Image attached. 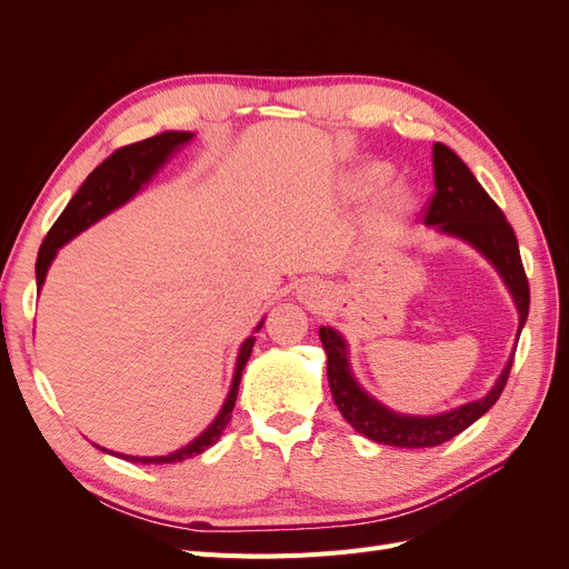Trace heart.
I'll return each mask as SVG.
<instances>
[{
	"label": "heart",
	"mask_w": 569,
	"mask_h": 569,
	"mask_svg": "<svg viewBox=\"0 0 569 569\" xmlns=\"http://www.w3.org/2000/svg\"><path fill=\"white\" fill-rule=\"evenodd\" d=\"M385 176H382V170L380 168H368L363 176H360V184H366V187H372V184H377L380 182Z\"/></svg>",
	"instance_id": "obj_1"
}]
</instances>
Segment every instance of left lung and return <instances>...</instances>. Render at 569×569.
Instances as JSON below:
<instances>
[{
  "label": "left lung",
  "instance_id": "1",
  "mask_svg": "<svg viewBox=\"0 0 569 569\" xmlns=\"http://www.w3.org/2000/svg\"><path fill=\"white\" fill-rule=\"evenodd\" d=\"M432 161L437 192L429 199L422 220L427 226H437L441 232L465 239L489 258L496 270L503 274L515 306H518L522 332L529 313V282L520 258L518 237H515L498 203L485 192V187L477 182L470 168L449 147L437 142ZM320 341L327 353V382H330L332 399L341 416L349 420L356 432L372 441L399 446V449H429V446H439L468 429L498 401L512 368L510 358L496 387L485 399L465 403L451 412H443V416L412 418L399 416V412L377 403L356 385L347 360V343L332 327H320Z\"/></svg>",
  "mask_w": 569,
  "mask_h": 569
}]
</instances>
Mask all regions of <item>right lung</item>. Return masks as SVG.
<instances>
[{"mask_svg": "<svg viewBox=\"0 0 569 569\" xmlns=\"http://www.w3.org/2000/svg\"><path fill=\"white\" fill-rule=\"evenodd\" d=\"M192 132H161L153 134L149 140L134 142L128 147L116 149L109 159L101 161L92 173L88 176V180L82 182V187L76 192V197L68 201V206L63 209V213L57 218L54 226L47 232L44 242L38 251V263H36V272H38V289L44 282L47 268L51 263V258L57 256V251L73 239L76 234H80L84 228H90L92 222H97L99 218H104L107 213H111L113 209H118L120 203H126L128 199H132V194L140 192V187L157 173V170L163 166V161L173 153L180 144L192 140ZM263 325V322H261ZM261 325L256 330H261ZM256 337H249L242 343V351H239L237 358V370H234V380H232V389L228 393V401L222 406L220 416L211 422V427L206 429L201 437H197L192 443H187L184 449L168 453V456H157V458H137V456H120L130 462H153V465H163V462H180L184 458H192L197 453H203L209 446H213L220 435L226 432V427L232 418V410L237 403V391H239V380H242V370L247 366V360L251 356Z\"/></svg>", "mask_w": 569, "mask_h": 569, "instance_id": "1", "label": "right lung"}]
</instances>
